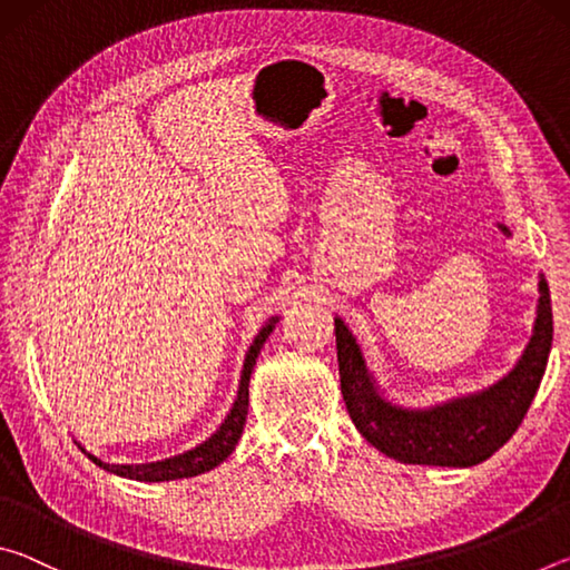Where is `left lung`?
Instances as JSON below:
<instances>
[{
    "mask_svg": "<svg viewBox=\"0 0 570 570\" xmlns=\"http://www.w3.org/2000/svg\"><path fill=\"white\" fill-rule=\"evenodd\" d=\"M503 234L510 230L500 224ZM538 316L523 356L493 387L455 397L430 410H410L384 400L372 372L366 370L360 344L336 316V360L342 394L356 430L370 445L407 465L470 468L488 460L515 435L543 380L553 342L551 292L538 282Z\"/></svg>",
    "mask_w": 570,
    "mask_h": 570,
    "instance_id": "obj_1",
    "label": "left lung"
}]
</instances>
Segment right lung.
Returning <instances> with one entry per match:
<instances>
[{"label":"right lung","mask_w":570,"mask_h":570,"mask_svg":"<svg viewBox=\"0 0 570 570\" xmlns=\"http://www.w3.org/2000/svg\"><path fill=\"white\" fill-rule=\"evenodd\" d=\"M276 322H278V316H272V320L262 326V332L256 334V340H254V344H250V350L244 360V372H240V384H238L234 407H230L226 420L220 422V428L206 442H200V445H196L193 450L183 452V455L166 458L158 462H142V465H110V462H102L95 455H90V452H88V458L95 462V465H100L102 470L115 472V475H120V478L140 480V482H166V480L193 478V475H200V472H208L216 465H220V462H224L230 452H234L240 432H244L246 414H248L250 372H254L256 356H258V352H262V346L268 340V334L274 332Z\"/></svg>","instance_id":"1"}]
</instances>
